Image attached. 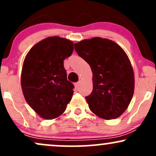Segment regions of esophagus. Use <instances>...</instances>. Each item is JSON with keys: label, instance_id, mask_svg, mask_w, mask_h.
I'll use <instances>...</instances> for the list:
<instances>
[{"label": "esophagus", "instance_id": "1", "mask_svg": "<svg viewBox=\"0 0 156 156\" xmlns=\"http://www.w3.org/2000/svg\"><path fill=\"white\" fill-rule=\"evenodd\" d=\"M79 85H80V82H77V83H75V87H76V89H78V87H79Z\"/></svg>", "mask_w": 156, "mask_h": 156}]
</instances>
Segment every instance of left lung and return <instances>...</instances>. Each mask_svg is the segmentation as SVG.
<instances>
[{
    "label": "left lung",
    "instance_id": "1",
    "mask_svg": "<svg viewBox=\"0 0 156 156\" xmlns=\"http://www.w3.org/2000/svg\"><path fill=\"white\" fill-rule=\"evenodd\" d=\"M75 50L90 66L93 90L86 97L90 110L104 119L119 117L129 105L134 92V73L124 50L101 37L83 39Z\"/></svg>",
    "mask_w": 156,
    "mask_h": 156
}]
</instances>
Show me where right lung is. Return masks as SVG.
I'll list each match as a JSON object with an SVG mask.
<instances>
[{"instance_id":"1","label":"right lung","mask_w":156,"mask_h":156,"mask_svg":"<svg viewBox=\"0 0 156 156\" xmlns=\"http://www.w3.org/2000/svg\"><path fill=\"white\" fill-rule=\"evenodd\" d=\"M73 41L49 37L27 53L21 73V87L28 104L40 117L55 119L72 99L73 84L67 80L64 61L72 55Z\"/></svg>"}]
</instances>
